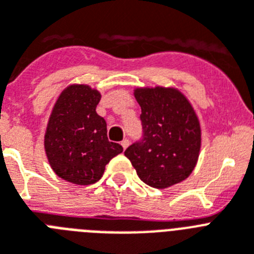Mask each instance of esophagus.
I'll use <instances>...</instances> for the list:
<instances>
[{"instance_id":"obj_1","label":"esophagus","mask_w":254,"mask_h":254,"mask_svg":"<svg viewBox=\"0 0 254 254\" xmlns=\"http://www.w3.org/2000/svg\"><path fill=\"white\" fill-rule=\"evenodd\" d=\"M121 145L123 146V149H126V148H127V146L129 145V141L127 139H125L122 142H121Z\"/></svg>"}]
</instances>
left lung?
Returning a JSON list of instances; mask_svg holds the SVG:
<instances>
[{
	"mask_svg": "<svg viewBox=\"0 0 254 254\" xmlns=\"http://www.w3.org/2000/svg\"><path fill=\"white\" fill-rule=\"evenodd\" d=\"M142 136L125 152L140 179L153 188L187 179L197 163L200 122L190 101L175 88H137Z\"/></svg>",
	"mask_w": 254,
	"mask_h": 254,
	"instance_id": "left-lung-1",
	"label": "left lung"
}]
</instances>
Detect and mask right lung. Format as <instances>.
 <instances>
[{
    "instance_id": "obj_1",
    "label": "right lung",
    "mask_w": 254,
    "mask_h": 254,
    "mask_svg": "<svg viewBox=\"0 0 254 254\" xmlns=\"http://www.w3.org/2000/svg\"><path fill=\"white\" fill-rule=\"evenodd\" d=\"M100 100V92L89 85H70L50 114L44 140L48 161L70 183H96L109 161L123 152L122 145L109 141L106 122L96 113Z\"/></svg>"
}]
</instances>
